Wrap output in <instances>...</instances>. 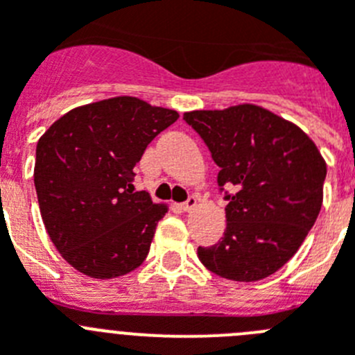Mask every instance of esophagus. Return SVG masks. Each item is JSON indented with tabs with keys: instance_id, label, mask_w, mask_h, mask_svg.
<instances>
[{
	"instance_id": "obj_1",
	"label": "esophagus",
	"mask_w": 355,
	"mask_h": 355,
	"mask_svg": "<svg viewBox=\"0 0 355 355\" xmlns=\"http://www.w3.org/2000/svg\"><path fill=\"white\" fill-rule=\"evenodd\" d=\"M196 206H197V197H188L183 205H181V209H183V211H192Z\"/></svg>"
}]
</instances>
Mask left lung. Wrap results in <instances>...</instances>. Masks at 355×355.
I'll list each match as a JSON object with an SVG mask.
<instances>
[{"label":"left lung","instance_id":"1","mask_svg":"<svg viewBox=\"0 0 355 355\" xmlns=\"http://www.w3.org/2000/svg\"><path fill=\"white\" fill-rule=\"evenodd\" d=\"M220 167L227 193L224 238L199 247L213 274L254 283L293 258L324 200L325 159L297 124L256 105L196 110L183 115Z\"/></svg>","mask_w":355,"mask_h":355}]
</instances>
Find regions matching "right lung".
I'll return each mask as SVG.
<instances>
[{"instance_id":"add662e5","label":"right lung","mask_w":355,"mask_h":355,"mask_svg":"<svg viewBox=\"0 0 355 355\" xmlns=\"http://www.w3.org/2000/svg\"><path fill=\"white\" fill-rule=\"evenodd\" d=\"M175 110L119 96L78 106L53 122L37 144L40 215L62 258L94 279L139 268L167 205L135 192L133 168Z\"/></svg>"}]
</instances>
